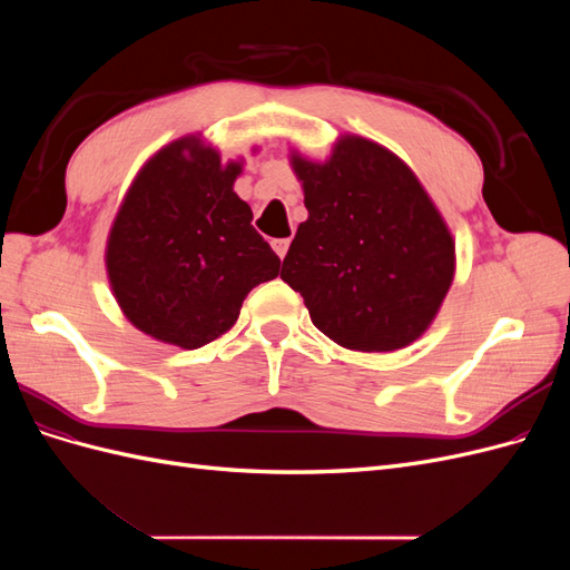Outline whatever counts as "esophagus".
Segmentation results:
<instances>
[{"label":"esophagus","instance_id":"1","mask_svg":"<svg viewBox=\"0 0 570 570\" xmlns=\"http://www.w3.org/2000/svg\"><path fill=\"white\" fill-rule=\"evenodd\" d=\"M271 247L275 249V254H278L281 258H285L287 249H289V237H281V239H273Z\"/></svg>","mask_w":570,"mask_h":570}]
</instances>
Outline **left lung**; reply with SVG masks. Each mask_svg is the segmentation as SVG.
Returning <instances> with one entry per match:
<instances>
[{
	"mask_svg": "<svg viewBox=\"0 0 570 570\" xmlns=\"http://www.w3.org/2000/svg\"><path fill=\"white\" fill-rule=\"evenodd\" d=\"M299 223L281 278L340 347L394 352L416 342L452 287L454 237L416 174L373 140L340 135L325 161L299 151Z\"/></svg>",
	"mask_w": 570,
	"mask_h": 570,
	"instance_id": "left-lung-1",
	"label": "left lung"
}]
</instances>
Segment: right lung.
<instances>
[{
    "instance_id": "obj_1",
    "label": "right lung",
    "mask_w": 570,
    "mask_h": 570,
    "mask_svg": "<svg viewBox=\"0 0 570 570\" xmlns=\"http://www.w3.org/2000/svg\"><path fill=\"white\" fill-rule=\"evenodd\" d=\"M243 161L187 135L140 168L109 230L114 297L145 335L197 350L230 331L245 297L273 281L281 258L235 195Z\"/></svg>"
}]
</instances>
